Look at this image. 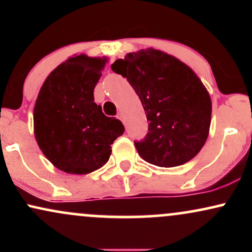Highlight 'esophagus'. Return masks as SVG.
<instances>
[{"instance_id": "1", "label": "esophagus", "mask_w": 252, "mask_h": 252, "mask_svg": "<svg viewBox=\"0 0 252 252\" xmlns=\"http://www.w3.org/2000/svg\"><path fill=\"white\" fill-rule=\"evenodd\" d=\"M117 118H118V120L122 121V122L124 123V117H123V114H122V112H120V114L117 115Z\"/></svg>"}]
</instances>
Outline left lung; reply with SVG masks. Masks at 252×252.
Instances as JSON below:
<instances>
[{"label":"left lung","instance_id":"8db88e82","mask_svg":"<svg viewBox=\"0 0 252 252\" xmlns=\"http://www.w3.org/2000/svg\"><path fill=\"white\" fill-rule=\"evenodd\" d=\"M140 97L148 134L135 141L138 155L158 167L189 162L207 140L212 114L209 92L186 63L162 51L128 53L111 65Z\"/></svg>","mask_w":252,"mask_h":252}]
</instances>
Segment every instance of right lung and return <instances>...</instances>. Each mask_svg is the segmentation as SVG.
I'll return each mask as SVG.
<instances>
[{"mask_svg":"<svg viewBox=\"0 0 252 252\" xmlns=\"http://www.w3.org/2000/svg\"><path fill=\"white\" fill-rule=\"evenodd\" d=\"M106 58L72 57L51 72L34 106V134L43 155L58 169L88 174L108 162L111 144L124 132L106 117L94 90Z\"/></svg>","mask_w":252,"mask_h":252,"instance_id":"1","label":"right lung"}]
</instances>
